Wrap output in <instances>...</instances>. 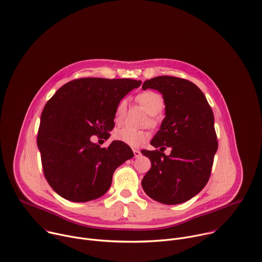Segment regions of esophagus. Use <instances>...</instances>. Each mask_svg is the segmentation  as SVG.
Returning <instances> with one entry per match:
<instances>
[{
	"mask_svg": "<svg viewBox=\"0 0 262 262\" xmlns=\"http://www.w3.org/2000/svg\"><path fill=\"white\" fill-rule=\"evenodd\" d=\"M134 155H135V158L137 159V158H140L142 154L140 150H138V149H134Z\"/></svg>",
	"mask_w": 262,
	"mask_h": 262,
	"instance_id": "obj_1",
	"label": "esophagus"
}]
</instances>
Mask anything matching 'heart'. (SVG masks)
<instances>
[{
    "label": "heart",
    "mask_w": 262,
    "mask_h": 262,
    "mask_svg": "<svg viewBox=\"0 0 262 262\" xmlns=\"http://www.w3.org/2000/svg\"><path fill=\"white\" fill-rule=\"evenodd\" d=\"M138 102L143 106L148 115L151 118L149 119V124L155 125L157 123L155 116L160 114L165 106V100L163 96L155 91H144L137 96ZM126 111V100L121 99L115 108V121L120 123L125 115ZM114 139L125 143L133 147H138L142 145L147 138L144 130H137L130 127H120L114 132Z\"/></svg>",
    "instance_id": "heart-1"
}]
</instances>
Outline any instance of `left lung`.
I'll return each mask as SVG.
<instances>
[{
	"instance_id": "left-lung-1",
	"label": "left lung",
	"mask_w": 262,
	"mask_h": 262,
	"mask_svg": "<svg viewBox=\"0 0 262 262\" xmlns=\"http://www.w3.org/2000/svg\"><path fill=\"white\" fill-rule=\"evenodd\" d=\"M144 90L160 91L166 117L150 144L157 150H142L151 168L142 179L154 200L174 205L196 196L206 185L217 150L212 110L203 92L192 82L169 76L144 82ZM169 146L171 154L163 151Z\"/></svg>"
}]
</instances>
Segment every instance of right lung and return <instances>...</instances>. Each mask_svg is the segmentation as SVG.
<instances>
[{
    "instance_id": "1",
    "label": "right lung",
    "mask_w": 262,
    "mask_h": 262,
    "mask_svg": "<svg viewBox=\"0 0 262 262\" xmlns=\"http://www.w3.org/2000/svg\"><path fill=\"white\" fill-rule=\"evenodd\" d=\"M141 81L82 78L63 85L46 103L37 136L43 174L52 189L72 202L104 195L115 170L134 157L113 141L100 148L92 136L108 139L118 102Z\"/></svg>"
}]
</instances>
